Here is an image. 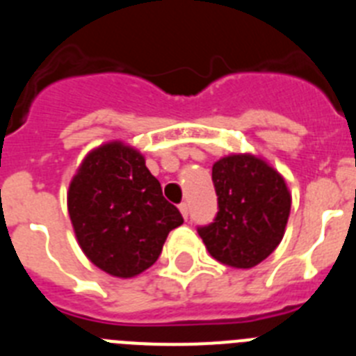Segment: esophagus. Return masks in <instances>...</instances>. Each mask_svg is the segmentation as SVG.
Returning <instances> with one entry per match:
<instances>
[{"mask_svg":"<svg viewBox=\"0 0 356 356\" xmlns=\"http://www.w3.org/2000/svg\"><path fill=\"white\" fill-rule=\"evenodd\" d=\"M180 212H181V216L185 217V219H188V205H187V203H181Z\"/></svg>","mask_w":356,"mask_h":356,"instance_id":"obj_1","label":"esophagus"}]
</instances>
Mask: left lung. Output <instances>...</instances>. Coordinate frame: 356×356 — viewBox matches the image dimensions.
<instances>
[{
    "label": "left lung",
    "instance_id": "8db88e82",
    "mask_svg": "<svg viewBox=\"0 0 356 356\" xmlns=\"http://www.w3.org/2000/svg\"><path fill=\"white\" fill-rule=\"evenodd\" d=\"M213 222L197 234L217 262L250 269L276 250L285 234L291 194L278 171L253 155H229L212 168Z\"/></svg>",
    "mask_w": 356,
    "mask_h": 356
}]
</instances>
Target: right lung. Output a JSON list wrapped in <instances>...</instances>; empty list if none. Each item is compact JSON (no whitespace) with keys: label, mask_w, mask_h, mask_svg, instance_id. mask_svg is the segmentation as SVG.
Wrapping results in <instances>:
<instances>
[{"label":"right lung","mask_w":356,"mask_h":356,"mask_svg":"<svg viewBox=\"0 0 356 356\" xmlns=\"http://www.w3.org/2000/svg\"><path fill=\"white\" fill-rule=\"evenodd\" d=\"M67 210L87 259L118 278L140 275L156 262L180 210L131 146L108 143L85 156L69 185Z\"/></svg>","instance_id":"add662e5"}]
</instances>
